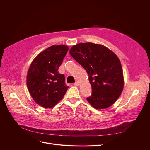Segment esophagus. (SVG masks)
<instances>
[{
  "instance_id": "obj_1",
  "label": "esophagus",
  "mask_w": 150,
  "mask_h": 150,
  "mask_svg": "<svg viewBox=\"0 0 150 150\" xmlns=\"http://www.w3.org/2000/svg\"><path fill=\"white\" fill-rule=\"evenodd\" d=\"M74 85H76V86H78V85H79V82L78 81H76V82H75V83H74Z\"/></svg>"
}]
</instances>
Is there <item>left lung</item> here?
<instances>
[{
	"instance_id": "obj_1",
	"label": "left lung",
	"mask_w": 150,
	"mask_h": 150,
	"mask_svg": "<svg viewBox=\"0 0 150 150\" xmlns=\"http://www.w3.org/2000/svg\"><path fill=\"white\" fill-rule=\"evenodd\" d=\"M69 53L85 69L92 87L87 98L96 109L112 105L119 98L123 88V71L117 56L106 47L92 42L74 46Z\"/></svg>"
}]
</instances>
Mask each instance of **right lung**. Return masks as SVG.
Returning <instances> with one entry per match:
<instances>
[{
    "instance_id": "obj_1",
    "label": "right lung",
    "mask_w": 150,
    "mask_h": 150,
    "mask_svg": "<svg viewBox=\"0 0 150 150\" xmlns=\"http://www.w3.org/2000/svg\"><path fill=\"white\" fill-rule=\"evenodd\" d=\"M68 47L52 46L40 53L32 62L27 76V85L33 100L45 108L54 106L69 87L63 74L58 72Z\"/></svg>"
}]
</instances>
